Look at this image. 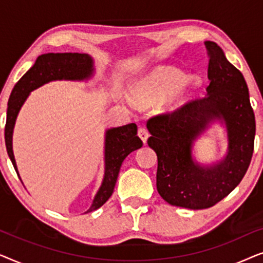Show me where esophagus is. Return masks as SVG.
Masks as SVG:
<instances>
[{"label":"esophagus","instance_id":"esophagus-1","mask_svg":"<svg viewBox=\"0 0 263 263\" xmlns=\"http://www.w3.org/2000/svg\"><path fill=\"white\" fill-rule=\"evenodd\" d=\"M138 135H139V138L142 140V142L143 143H146L147 142V139H148V136H149V134H148V130H147L146 128H139V130H138Z\"/></svg>","mask_w":263,"mask_h":263}]
</instances>
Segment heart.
Here are the masks:
<instances>
[{
    "instance_id": "b5f03b06",
    "label": "heart",
    "mask_w": 263,
    "mask_h": 263,
    "mask_svg": "<svg viewBox=\"0 0 263 263\" xmlns=\"http://www.w3.org/2000/svg\"><path fill=\"white\" fill-rule=\"evenodd\" d=\"M201 85L202 79L199 75L186 77L177 68L163 67L136 80L130 87V97L138 105L149 106L170 96L166 107L174 111L188 102ZM133 102L128 99L129 104Z\"/></svg>"
}]
</instances>
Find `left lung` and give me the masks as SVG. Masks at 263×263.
I'll list each match as a JSON object with an SVG mask.
<instances>
[{
    "instance_id": "obj_1",
    "label": "left lung",
    "mask_w": 263,
    "mask_h": 263,
    "mask_svg": "<svg viewBox=\"0 0 263 263\" xmlns=\"http://www.w3.org/2000/svg\"><path fill=\"white\" fill-rule=\"evenodd\" d=\"M204 45L210 56L206 96L147 122V143L158 157V193L172 206L189 210L214 206L239 184L253 157L256 130L243 74L217 43ZM217 121L227 129L228 149L221 160L201 164L193 158V145Z\"/></svg>"
}]
</instances>
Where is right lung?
Returning a JSON list of instances; mask_svg holds the SVG:
<instances>
[{
    "mask_svg": "<svg viewBox=\"0 0 263 263\" xmlns=\"http://www.w3.org/2000/svg\"><path fill=\"white\" fill-rule=\"evenodd\" d=\"M93 75H95V61L88 53L51 52L38 56L33 66L16 82L8 100L5 140L7 153L12 160L17 176L19 171L13 153V132L17 115L30 93L51 81H88ZM136 134H138V127L135 123L105 130L104 177L91 207L85 213L98 210L112 195L123 160L133 151L142 147V141Z\"/></svg>",
    "mask_w": 263,
    "mask_h": 263,
    "instance_id": "right-lung-1",
    "label": "right lung"
}]
</instances>
